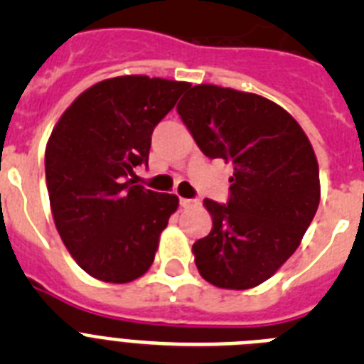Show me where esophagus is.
Wrapping results in <instances>:
<instances>
[{"label":"esophagus","instance_id":"esophagus-1","mask_svg":"<svg viewBox=\"0 0 364 364\" xmlns=\"http://www.w3.org/2000/svg\"><path fill=\"white\" fill-rule=\"evenodd\" d=\"M198 204H200L198 198H180V205H182V208H195V205Z\"/></svg>","mask_w":364,"mask_h":364}]
</instances>
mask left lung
I'll return each mask as SVG.
<instances>
[{"mask_svg":"<svg viewBox=\"0 0 364 364\" xmlns=\"http://www.w3.org/2000/svg\"><path fill=\"white\" fill-rule=\"evenodd\" d=\"M208 159L233 164L226 204L205 198L210 235L193 244L218 288L259 286L294 255L319 205V166L291 114L252 92L195 85L176 105Z\"/></svg>","mask_w":364,"mask_h":364,"instance_id":"left-lung-1","label":"left lung"}]
</instances>
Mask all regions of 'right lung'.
<instances>
[{
    "mask_svg": "<svg viewBox=\"0 0 364 364\" xmlns=\"http://www.w3.org/2000/svg\"><path fill=\"white\" fill-rule=\"evenodd\" d=\"M189 83L118 76L89 87L54 127L45 176L54 224L74 260L104 282H131L153 264L178 197L129 178L147 166L151 134Z\"/></svg>",
    "mask_w": 364,
    "mask_h": 364,
    "instance_id": "obj_1",
    "label": "right lung"
}]
</instances>
